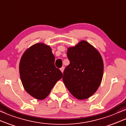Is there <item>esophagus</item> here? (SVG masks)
<instances>
[{"label":"esophagus","instance_id":"1","mask_svg":"<svg viewBox=\"0 0 126 126\" xmlns=\"http://www.w3.org/2000/svg\"><path fill=\"white\" fill-rule=\"evenodd\" d=\"M64 66L60 68V70H61V71L62 72V73H63V71H64Z\"/></svg>","mask_w":126,"mask_h":126}]
</instances>
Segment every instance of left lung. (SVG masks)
<instances>
[{"instance_id": "1", "label": "left lung", "mask_w": 126, "mask_h": 126, "mask_svg": "<svg viewBox=\"0 0 126 126\" xmlns=\"http://www.w3.org/2000/svg\"><path fill=\"white\" fill-rule=\"evenodd\" d=\"M70 64L65 68L63 80L75 98L84 100L96 92L103 78L104 64L100 53L86 41L68 49Z\"/></svg>"}]
</instances>
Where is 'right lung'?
<instances>
[{
  "instance_id": "add662e5",
  "label": "right lung",
  "mask_w": 126,
  "mask_h": 126,
  "mask_svg": "<svg viewBox=\"0 0 126 126\" xmlns=\"http://www.w3.org/2000/svg\"><path fill=\"white\" fill-rule=\"evenodd\" d=\"M19 74L25 90L38 100L46 98L63 77L55 66L51 47L43 43L36 44L25 52L20 61Z\"/></svg>"
}]
</instances>
